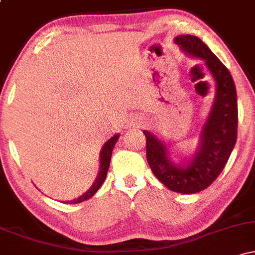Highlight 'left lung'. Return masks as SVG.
<instances>
[{
    "label": "left lung",
    "mask_w": 255,
    "mask_h": 255,
    "mask_svg": "<svg viewBox=\"0 0 255 255\" xmlns=\"http://www.w3.org/2000/svg\"><path fill=\"white\" fill-rule=\"evenodd\" d=\"M175 43L192 56L205 61L217 85L211 113L201 131L200 147L189 164L176 166L168 158L166 146L150 131L144 130L146 157L152 172L171 191L194 194L206 189L221 174L238 139V96L227 67L200 38L186 34Z\"/></svg>",
    "instance_id": "1"
}]
</instances>
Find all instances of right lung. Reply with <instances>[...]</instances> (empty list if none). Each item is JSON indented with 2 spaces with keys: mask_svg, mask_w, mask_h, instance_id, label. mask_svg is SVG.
<instances>
[{
  "mask_svg": "<svg viewBox=\"0 0 255 255\" xmlns=\"http://www.w3.org/2000/svg\"><path fill=\"white\" fill-rule=\"evenodd\" d=\"M119 139V134L114 135L113 137H110L107 142H105L103 148L101 151V171H99V175L96 180V182L93 183V186L87 191L85 194L79 197L78 199H74V200L71 201H66V204H79L83 203V201L87 200V199L92 198L93 195L96 194V192L101 188V186L103 184L105 177H107L108 170H109V165H110V159H111V153H113L114 150V145L116 144Z\"/></svg>",
  "mask_w": 255,
  "mask_h": 255,
  "instance_id": "1",
  "label": "right lung"
}]
</instances>
